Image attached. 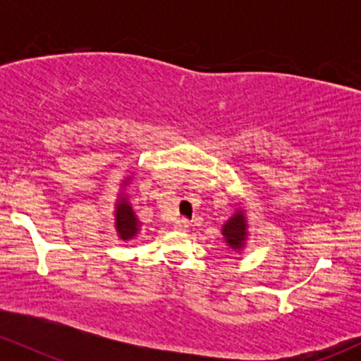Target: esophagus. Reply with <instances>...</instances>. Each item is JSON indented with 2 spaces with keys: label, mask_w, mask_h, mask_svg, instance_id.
<instances>
[{
  "label": "esophagus",
  "mask_w": 361,
  "mask_h": 361,
  "mask_svg": "<svg viewBox=\"0 0 361 361\" xmlns=\"http://www.w3.org/2000/svg\"><path fill=\"white\" fill-rule=\"evenodd\" d=\"M188 226H190L188 219H185V217H180V219H178V221L175 222V229H176V231H186V229H188Z\"/></svg>",
  "instance_id": "esophagus-1"
}]
</instances>
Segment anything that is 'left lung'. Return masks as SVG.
<instances>
[{
	"label": "left lung",
	"mask_w": 361,
	"mask_h": 361,
	"mask_svg": "<svg viewBox=\"0 0 361 361\" xmlns=\"http://www.w3.org/2000/svg\"><path fill=\"white\" fill-rule=\"evenodd\" d=\"M247 224L244 217L243 210H235V214L229 219L222 227V234L226 238V243L229 244L233 250H241L244 246L247 235Z\"/></svg>",
	"instance_id": "8db88e82"
}]
</instances>
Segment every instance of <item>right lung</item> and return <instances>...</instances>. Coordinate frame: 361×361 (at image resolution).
I'll use <instances>...</instances> for the list:
<instances>
[{"label": "right lung", "instance_id": "1", "mask_svg": "<svg viewBox=\"0 0 361 361\" xmlns=\"http://www.w3.org/2000/svg\"><path fill=\"white\" fill-rule=\"evenodd\" d=\"M115 227H117V233L120 239L127 241V239H132L139 231V221L135 217L134 210L126 197H120L117 210H115Z\"/></svg>", "mask_w": 361, "mask_h": 361}]
</instances>
